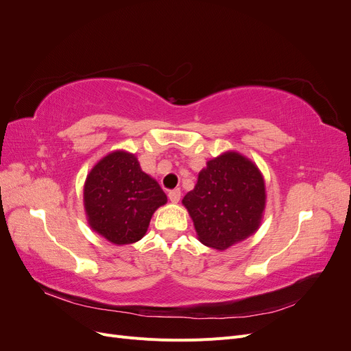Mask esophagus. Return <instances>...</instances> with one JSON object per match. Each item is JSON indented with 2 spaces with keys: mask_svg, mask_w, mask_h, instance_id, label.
Wrapping results in <instances>:
<instances>
[{
  "mask_svg": "<svg viewBox=\"0 0 351 351\" xmlns=\"http://www.w3.org/2000/svg\"><path fill=\"white\" fill-rule=\"evenodd\" d=\"M168 197H169V200L173 202V204H177V202L180 200V197H182V192H180V189L169 190V192H168Z\"/></svg>",
  "mask_w": 351,
  "mask_h": 351,
  "instance_id": "34e87169",
  "label": "esophagus"
}]
</instances>
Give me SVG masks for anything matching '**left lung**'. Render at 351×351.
Wrapping results in <instances>:
<instances>
[{
    "mask_svg": "<svg viewBox=\"0 0 351 351\" xmlns=\"http://www.w3.org/2000/svg\"><path fill=\"white\" fill-rule=\"evenodd\" d=\"M265 202L259 168L234 151L208 161L195 189L183 197L199 241L217 250H226L256 232Z\"/></svg>",
    "mask_w": 351,
    "mask_h": 351,
    "instance_id": "8db88e82",
    "label": "left lung"
}]
</instances>
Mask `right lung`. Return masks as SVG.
I'll return each mask as SVG.
<instances>
[{"instance_id": "add662e5", "label": "right lung", "mask_w": 351, "mask_h": 351, "mask_svg": "<svg viewBox=\"0 0 351 351\" xmlns=\"http://www.w3.org/2000/svg\"><path fill=\"white\" fill-rule=\"evenodd\" d=\"M83 202L90 228L121 246L146 234L154 212L167 204V195L142 171L133 154L115 151L90 169Z\"/></svg>"}]
</instances>
